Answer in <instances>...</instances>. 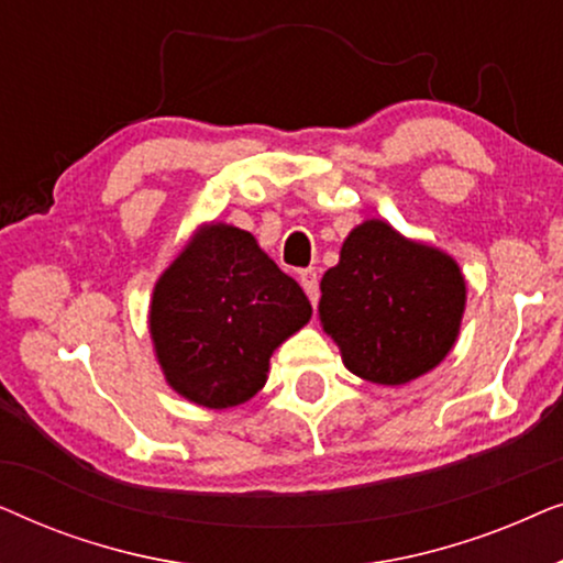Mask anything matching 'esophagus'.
Wrapping results in <instances>:
<instances>
[{"instance_id": "esophagus-1", "label": "esophagus", "mask_w": 563, "mask_h": 563, "mask_svg": "<svg viewBox=\"0 0 563 563\" xmlns=\"http://www.w3.org/2000/svg\"><path fill=\"white\" fill-rule=\"evenodd\" d=\"M299 284H302V289L307 291V297H310L312 305H318V297H320V276L314 268H305V272H299Z\"/></svg>"}]
</instances>
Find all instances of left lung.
Listing matches in <instances>:
<instances>
[{
	"label": "left lung",
	"mask_w": 563,
	"mask_h": 563,
	"mask_svg": "<svg viewBox=\"0 0 563 563\" xmlns=\"http://www.w3.org/2000/svg\"><path fill=\"white\" fill-rule=\"evenodd\" d=\"M320 320L345 366L374 384H405L456 341L466 284L456 261L368 220L345 238L320 282Z\"/></svg>",
	"instance_id": "left-lung-1"
}]
</instances>
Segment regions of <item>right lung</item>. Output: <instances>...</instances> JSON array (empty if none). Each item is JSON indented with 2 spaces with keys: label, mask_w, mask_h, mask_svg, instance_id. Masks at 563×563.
<instances>
[{
  "label": "right lung",
  "mask_w": 563,
  "mask_h": 563,
  "mask_svg": "<svg viewBox=\"0 0 563 563\" xmlns=\"http://www.w3.org/2000/svg\"><path fill=\"white\" fill-rule=\"evenodd\" d=\"M302 287L230 225H210L153 291L151 335L172 387L222 410L266 384L276 345L310 320Z\"/></svg>",
  "instance_id": "1"
}]
</instances>
